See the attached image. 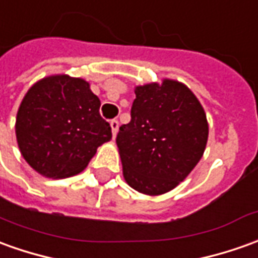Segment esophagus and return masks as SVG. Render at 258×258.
<instances>
[{"label": "esophagus", "mask_w": 258, "mask_h": 258, "mask_svg": "<svg viewBox=\"0 0 258 258\" xmlns=\"http://www.w3.org/2000/svg\"><path fill=\"white\" fill-rule=\"evenodd\" d=\"M111 129H112V135H113V138H115L119 131V122L116 120V119H112L111 120Z\"/></svg>", "instance_id": "obj_1"}]
</instances>
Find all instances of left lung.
<instances>
[{"label":"left lung","mask_w":258,"mask_h":258,"mask_svg":"<svg viewBox=\"0 0 258 258\" xmlns=\"http://www.w3.org/2000/svg\"><path fill=\"white\" fill-rule=\"evenodd\" d=\"M135 94L131 122L116 136L123 177L142 194L168 192L204 154L207 115L192 91L174 80L140 85Z\"/></svg>","instance_id":"1"}]
</instances>
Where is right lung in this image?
I'll list each match as a JSON object with an SVG mask.
<instances>
[{
    "mask_svg": "<svg viewBox=\"0 0 258 258\" xmlns=\"http://www.w3.org/2000/svg\"><path fill=\"white\" fill-rule=\"evenodd\" d=\"M101 101L81 78L46 77L18 109L17 140L28 164L49 178L83 171L98 146L112 139L111 125L99 113Z\"/></svg>",
    "mask_w": 258,
    "mask_h": 258,
    "instance_id": "obj_1",
    "label": "right lung"
}]
</instances>
